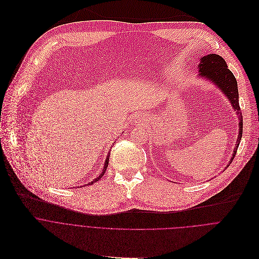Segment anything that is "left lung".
I'll return each mask as SVG.
<instances>
[{"label":"left lung","instance_id":"8db88e82","mask_svg":"<svg viewBox=\"0 0 259 259\" xmlns=\"http://www.w3.org/2000/svg\"><path fill=\"white\" fill-rule=\"evenodd\" d=\"M198 67L199 75L203 78H207L209 81L214 83L226 95L227 99L231 102L233 109L236 110L237 115L239 117V135L237 139V146L233 151V157L230 161L232 163L237 153L243 134V116L239 105V93L237 80L233 72L228 68V65L224 58H222L220 55L208 54L207 56L200 58V63ZM229 165H227V167Z\"/></svg>","mask_w":259,"mask_h":259}]
</instances>
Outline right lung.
<instances>
[{
	"label": "right lung",
	"mask_w": 259,
	"mask_h": 259,
	"mask_svg": "<svg viewBox=\"0 0 259 259\" xmlns=\"http://www.w3.org/2000/svg\"><path fill=\"white\" fill-rule=\"evenodd\" d=\"M109 156H110V152H108V155H107V157H106V160H105V164H104V167H103V170H102V172L100 174V176L98 177V178H96L94 181H92L91 183H89L88 185H93L94 183H96V182H98L103 176H104V174H105V171H106V169H107V166H108V164H109Z\"/></svg>",
	"instance_id": "obj_1"
}]
</instances>
